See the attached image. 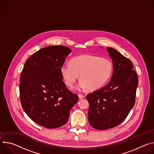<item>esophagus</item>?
I'll return each mask as SVG.
<instances>
[{"instance_id":"esophagus-1","label":"esophagus","mask_w":154,"mask_h":154,"mask_svg":"<svg viewBox=\"0 0 154 154\" xmlns=\"http://www.w3.org/2000/svg\"><path fill=\"white\" fill-rule=\"evenodd\" d=\"M78 97H79V99H81V98H84V96L82 95V94H78Z\"/></svg>"}]
</instances>
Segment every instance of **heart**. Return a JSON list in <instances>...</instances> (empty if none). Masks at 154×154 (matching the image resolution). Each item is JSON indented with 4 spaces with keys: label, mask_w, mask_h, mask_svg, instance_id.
<instances>
[{
    "label": "heart",
    "mask_w": 154,
    "mask_h": 154,
    "mask_svg": "<svg viewBox=\"0 0 154 154\" xmlns=\"http://www.w3.org/2000/svg\"><path fill=\"white\" fill-rule=\"evenodd\" d=\"M60 73L65 83L72 87L79 76L81 80L78 89L97 90L101 88L110 78L112 65L107 59L98 56L82 55L72 58L70 63H64L60 66Z\"/></svg>",
    "instance_id": "b5f03b06"
}]
</instances>
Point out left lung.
Listing matches in <instances>:
<instances>
[{
  "label": "left lung",
  "instance_id": "left-lung-1",
  "mask_svg": "<svg viewBox=\"0 0 154 154\" xmlns=\"http://www.w3.org/2000/svg\"><path fill=\"white\" fill-rule=\"evenodd\" d=\"M113 73L109 83L86 96L88 119L97 130L112 128L122 123L135 103L138 79L130 59L114 48L106 47Z\"/></svg>",
  "mask_w": 154,
  "mask_h": 154
}]
</instances>
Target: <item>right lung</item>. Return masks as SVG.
<instances>
[{"instance_id":"obj_1","label":"right lung","mask_w":154,"mask_h":154,"mask_svg":"<svg viewBox=\"0 0 154 154\" xmlns=\"http://www.w3.org/2000/svg\"><path fill=\"white\" fill-rule=\"evenodd\" d=\"M71 53L64 46H49L35 52L24 64L20 77L21 103L32 120L44 127L65 124L79 100L66 88L60 70Z\"/></svg>"}]
</instances>
